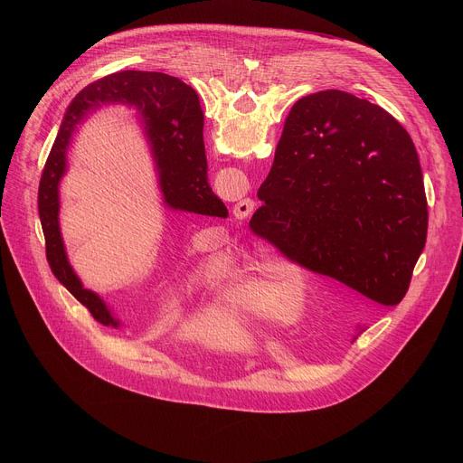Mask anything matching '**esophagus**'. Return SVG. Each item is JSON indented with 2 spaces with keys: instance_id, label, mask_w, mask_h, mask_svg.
I'll list each match as a JSON object with an SVG mask.
<instances>
[{
  "instance_id": "1",
  "label": "esophagus",
  "mask_w": 463,
  "mask_h": 463,
  "mask_svg": "<svg viewBox=\"0 0 463 463\" xmlns=\"http://www.w3.org/2000/svg\"><path fill=\"white\" fill-rule=\"evenodd\" d=\"M254 211V202L252 200H249V197H247V200H241V202H238L236 205H234V216L238 218V220H245L250 213Z\"/></svg>"
}]
</instances>
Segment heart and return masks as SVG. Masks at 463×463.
<instances>
[{
  "instance_id": "1",
  "label": "heart",
  "mask_w": 463,
  "mask_h": 463,
  "mask_svg": "<svg viewBox=\"0 0 463 463\" xmlns=\"http://www.w3.org/2000/svg\"><path fill=\"white\" fill-rule=\"evenodd\" d=\"M207 275L218 282H223L236 306L258 315L261 318H273L279 315L277 300L288 295V284L279 271L282 263H266V266L241 268L240 260L232 256H220L207 261Z\"/></svg>"
}]
</instances>
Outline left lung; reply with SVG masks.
<instances>
[{"label": "left lung", "instance_id": "obj_1", "mask_svg": "<svg viewBox=\"0 0 463 463\" xmlns=\"http://www.w3.org/2000/svg\"><path fill=\"white\" fill-rule=\"evenodd\" d=\"M258 200L254 234L307 269L381 306L407 295L427 195L411 136L383 108L339 90L297 100Z\"/></svg>", "mask_w": 463, "mask_h": 463}]
</instances>
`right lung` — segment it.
Instances as JSON below:
<instances>
[{
  "label": "right lung",
  "instance_id": "right-lung-1",
  "mask_svg": "<svg viewBox=\"0 0 463 463\" xmlns=\"http://www.w3.org/2000/svg\"><path fill=\"white\" fill-rule=\"evenodd\" d=\"M109 104H124L137 111L152 145L157 183L166 209L218 218H227L229 213L209 184L203 111L190 86L165 73L120 71L90 84L75 97L63 115L38 188L45 254L52 275L90 309L93 318L104 326L118 327L120 320L108 304L82 286L71 268L60 231V181L68 170V148L73 134L91 113Z\"/></svg>",
  "mask_w": 463,
  "mask_h": 463
}]
</instances>
